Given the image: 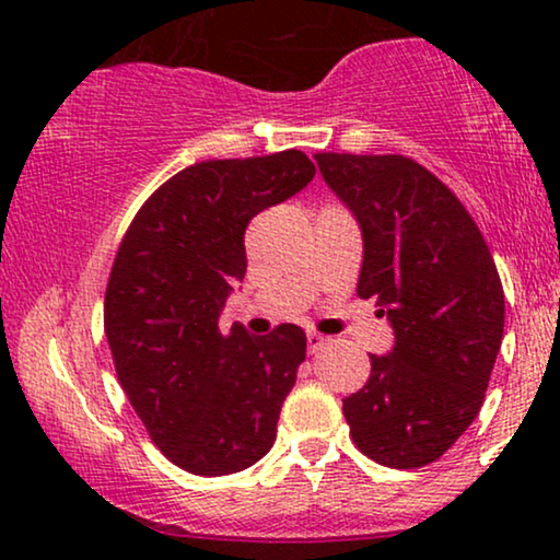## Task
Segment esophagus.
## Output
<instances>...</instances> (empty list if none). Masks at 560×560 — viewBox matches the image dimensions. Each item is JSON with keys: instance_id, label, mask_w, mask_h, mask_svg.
Returning a JSON list of instances; mask_svg holds the SVG:
<instances>
[{"instance_id": "34e87169", "label": "esophagus", "mask_w": 560, "mask_h": 560, "mask_svg": "<svg viewBox=\"0 0 560 560\" xmlns=\"http://www.w3.org/2000/svg\"><path fill=\"white\" fill-rule=\"evenodd\" d=\"M305 339H308V351L311 354H316V351H320L326 347V336L324 334H316V331H308V336H305Z\"/></svg>"}]
</instances>
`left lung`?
<instances>
[{
    "mask_svg": "<svg viewBox=\"0 0 560 560\" xmlns=\"http://www.w3.org/2000/svg\"><path fill=\"white\" fill-rule=\"evenodd\" d=\"M313 158L362 232L357 293L377 301L395 334L389 354H370V380L343 400V418L372 462L425 466L485 402L504 331L494 259L462 201L416 160Z\"/></svg>",
    "mask_w": 560,
    "mask_h": 560,
    "instance_id": "8db88e82",
    "label": "left lung"
}]
</instances>
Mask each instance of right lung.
Returning <instances> with one entry per match:
<instances>
[{"instance_id": "1", "label": "right lung", "mask_w": 560, "mask_h": 560, "mask_svg": "<svg viewBox=\"0 0 560 560\" xmlns=\"http://www.w3.org/2000/svg\"><path fill=\"white\" fill-rule=\"evenodd\" d=\"M313 175L301 150L196 163L144 201L119 244L104 301L119 385L155 446L198 477L247 469L275 443L303 328L224 334L219 318L247 272L244 229Z\"/></svg>"}]
</instances>
